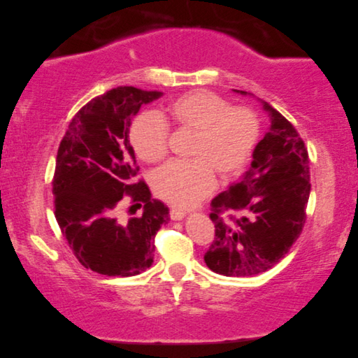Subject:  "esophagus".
Listing matches in <instances>:
<instances>
[{"label":"esophagus","mask_w":358,"mask_h":358,"mask_svg":"<svg viewBox=\"0 0 358 358\" xmlns=\"http://www.w3.org/2000/svg\"><path fill=\"white\" fill-rule=\"evenodd\" d=\"M169 216H171V219H173V221H180V219L186 216V212H185V210H180V208H171Z\"/></svg>","instance_id":"esophagus-1"}]
</instances>
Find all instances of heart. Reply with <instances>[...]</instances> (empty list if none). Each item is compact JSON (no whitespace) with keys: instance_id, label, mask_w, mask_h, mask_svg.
<instances>
[{"instance_id":"heart-1","label":"heart","mask_w":358,"mask_h":358,"mask_svg":"<svg viewBox=\"0 0 358 358\" xmlns=\"http://www.w3.org/2000/svg\"><path fill=\"white\" fill-rule=\"evenodd\" d=\"M195 131L189 148L194 160L168 163L154 176V190L176 207L187 208L207 196L215 173L228 178L248 163L260 136V119L246 106L207 90H190L155 113H141L130 127V142L137 157L157 163L166 157L169 127Z\"/></svg>"}]
</instances>
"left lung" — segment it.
<instances>
[{
  "instance_id": "1",
  "label": "left lung",
  "mask_w": 358,
  "mask_h": 358,
  "mask_svg": "<svg viewBox=\"0 0 358 358\" xmlns=\"http://www.w3.org/2000/svg\"><path fill=\"white\" fill-rule=\"evenodd\" d=\"M263 108L271 128L255 146L251 168L210 204L215 241L204 262L225 277L266 272L289 252L306 224L311 189L306 143L280 112L264 101ZM225 211L228 217L222 216Z\"/></svg>"
}]
</instances>
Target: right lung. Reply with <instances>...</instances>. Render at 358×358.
Returning <instances> with one entry per match:
<instances>
[{"label":"right lung","mask_w":358,"mask_h":358,"mask_svg":"<svg viewBox=\"0 0 358 358\" xmlns=\"http://www.w3.org/2000/svg\"><path fill=\"white\" fill-rule=\"evenodd\" d=\"M162 92L121 86L90 99L68 125L52 177L54 215L62 234L86 269L107 277H133L152 264L154 237L169 221V210L151 199L137 180L131 117ZM122 200L144 213L127 222L118 216Z\"/></svg>","instance_id":"add662e5"}]
</instances>
